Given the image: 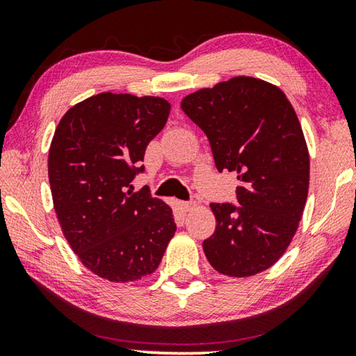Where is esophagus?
Here are the masks:
<instances>
[{
    "instance_id": "1",
    "label": "esophagus",
    "mask_w": 356,
    "mask_h": 356,
    "mask_svg": "<svg viewBox=\"0 0 356 356\" xmlns=\"http://www.w3.org/2000/svg\"><path fill=\"white\" fill-rule=\"evenodd\" d=\"M180 207H182L184 212H188V210L196 207L195 201H180Z\"/></svg>"
}]
</instances>
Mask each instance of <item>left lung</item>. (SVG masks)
Segmentation results:
<instances>
[{"mask_svg": "<svg viewBox=\"0 0 356 356\" xmlns=\"http://www.w3.org/2000/svg\"><path fill=\"white\" fill-rule=\"evenodd\" d=\"M209 138L220 172H237L232 202H212L216 229L202 248L227 276L264 272L284 254L308 197L309 155L291 102L280 88L236 76L182 100Z\"/></svg>", "mask_w": 356, "mask_h": 356, "instance_id": "obj_1", "label": "left lung"}]
</instances>
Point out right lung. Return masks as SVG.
I'll use <instances>...</instances> for the list:
<instances>
[{
  "label": "right lung",
  "mask_w": 356,
  "mask_h": 356,
  "mask_svg": "<svg viewBox=\"0 0 356 356\" xmlns=\"http://www.w3.org/2000/svg\"><path fill=\"white\" fill-rule=\"evenodd\" d=\"M168 114L165 99L102 92L59 120L48 154L53 204L70 248L100 278L127 282L155 272L176 232L170 206L131 191Z\"/></svg>",
  "instance_id": "1"
}]
</instances>
